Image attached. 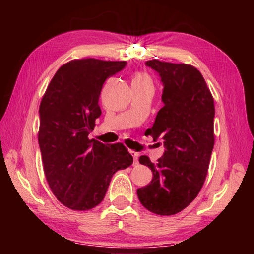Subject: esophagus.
Instances as JSON below:
<instances>
[{
    "label": "esophagus",
    "instance_id": "34e87169",
    "mask_svg": "<svg viewBox=\"0 0 254 254\" xmlns=\"http://www.w3.org/2000/svg\"><path fill=\"white\" fill-rule=\"evenodd\" d=\"M130 153L132 154V157H133V159H134V161H133V165L134 166H136L137 163H139V160H137V159H139V153H137L136 151H133V150H131L130 151Z\"/></svg>",
    "mask_w": 254,
    "mask_h": 254
}]
</instances>
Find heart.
Returning <instances> with one entry per match:
<instances>
[{
    "label": "heart",
    "mask_w": 254,
    "mask_h": 254,
    "mask_svg": "<svg viewBox=\"0 0 254 254\" xmlns=\"http://www.w3.org/2000/svg\"><path fill=\"white\" fill-rule=\"evenodd\" d=\"M132 83H151V79H150V77L145 74H136L134 76V78H133Z\"/></svg>",
    "instance_id": "b5f03b06"
}]
</instances>
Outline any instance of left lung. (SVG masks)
I'll use <instances>...</instances> for the list:
<instances>
[{
	"label": "left lung",
	"instance_id": "left-lung-1",
	"mask_svg": "<svg viewBox=\"0 0 254 254\" xmlns=\"http://www.w3.org/2000/svg\"><path fill=\"white\" fill-rule=\"evenodd\" d=\"M145 66L157 72L163 86V106L147 133L163 141L165 152L156 165L147 156L140 157L153 177L136 194L150 212L175 215L196 198L207 175L214 147V100L195 67L158 59Z\"/></svg>",
	"mask_w": 254,
	"mask_h": 254
}]
</instances>
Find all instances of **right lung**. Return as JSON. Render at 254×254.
I'll list each match as a JSON object with an SVG mask.
<instances>
[{
	"label": "right lung",
	"mask_w": 254,
	"mask_h": 254,
	"mask_svg": "<svg viewBox=\"0 0 254 254\" xmlns=\"http://www.w3.org/2000/svg\"><path fill=\"white\" fill-rule=\"evenodd\" d=\"M126 66L127 62L71 60L57 70L42 97L38 141L45 175L54 195L68 208L95 207L113 175L132 165L133 157L122 143L88 139L102 113L103 84Z\"/></svg>",
	"instance_id": "add662e5"
}]
</instances>
